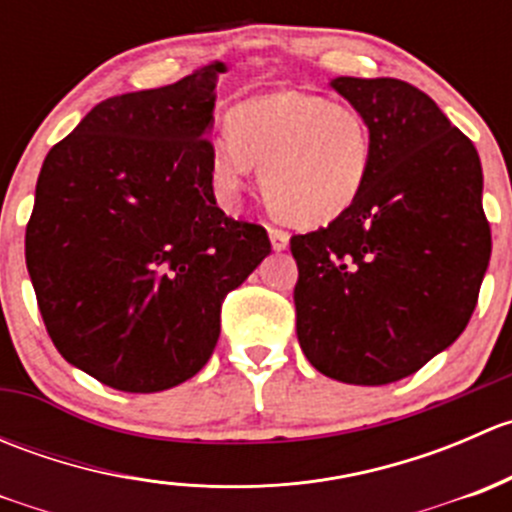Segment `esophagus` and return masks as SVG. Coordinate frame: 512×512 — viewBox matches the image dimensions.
Instances as JSON below:
<instances>
[{"label": "esophagus", "instance_id": "obj_1", "mask_svg": "<svg viewBox=\"0 0 512 512\" xmlns=\"http://www.w3.org/2000/svg\"><path fill=\"white\" fill-rule=\"evenodd\" d=\"M270 242H272V250L282 252V250H287L289 235L285 230H280V227H270Z\"/></svg>", "mask_w": 512, "mask_h": 512}]
</instances>
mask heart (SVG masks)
Listing matches in <instances>:
<instances>
[{
    "mask_svg": "<svg viewBox=\"0 0 512 512\" xmlns=\"http://www.w3.org/2000/svg\"><path fill=\"white\" fill-rule=\"evenodd\" d=\"M227 136L208 146L213 188L235 200L250 168L275 218L322 227L347 213L364 190L374 160V133L359 108L302 91H272L237 103Z\"/></svg>",
    "mask_w": 512,
    "mask_h": 512,
    "instance_id": "1",
    "label": "heart"
}]
</instances>
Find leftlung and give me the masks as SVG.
<instances>
[{"label":"left lung","mask_w":512,"mask_h":512,"mask_svg":"<svg viewBox=\"0 0 512 512\" xmlns=\"http://www.w3.org/2000/svg\"><path fill=\"white\" fill-rule=\"evenodd\" d=\"M374 133L352 208L289 240L297 339L329 379L381 386L451 347L490 260L476 146L431 96L399 79H332Z\"/></svg>","instance_id":"8db88e82"}]
</instances>
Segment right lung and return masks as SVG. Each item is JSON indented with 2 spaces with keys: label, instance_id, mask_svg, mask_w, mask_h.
<instances>
[{
  "label": "right lung",
  "instance_id": "right-lung-1",
  "mask_svg": "<svg viewBox=\"0 0 512 512\" xmlns=\"http://www.w3.org/2000/svg\"><path fill=\"white\" fill-rule=\"evenodd\" d=\"M203 66L101 101L44 158L27 270L46 332L69 364L153 394L198 374L230 289L272 252L262 225L227 218L208 170L215 86Z\"/></svg>",
  "mask_w": 512,
  "mask_h": 512
}]
</instances>
